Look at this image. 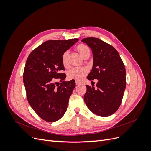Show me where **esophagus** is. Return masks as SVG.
<instances>
[{
	"label": "esophagus",
	"instance_id": "34e87169",
	"mask_svg": "<svg viewBox=\"0 0 151 151\" xmlns=\"http://www.w3.org/2000/svg\"><path fill=\"white\" fill-rule=\"evenodd\" d=\"M76 84L77 86L80 85V84H81V83H80L79 81H76Z\"/></svg>",
	"mask_w": 151,
	"mask_h": 151
}]
</instances>
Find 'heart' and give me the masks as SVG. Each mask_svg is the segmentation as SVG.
<instances>
[{"label":"heart","mask_w":151,"mask_h":151,"mask_svg":"<svg viewBox=\"0 0 151 151\" xmlns=\"http://www.w3.org/2000/svg\"><path fill=\"white\" fill-rule=\"evenodd\" d=\"M77 50L81 57L84 58L87 55L90 53V50L88 46L84 44H80L77 47ZM68 51H66L62 55V64L64 67L68 65ZM88 70L86 67H76L70 69L67 73L68 78L69 79H74L76 81H81L83 77L88 74Z\"/></svg>","instance_id":"obj_1"}]
</instances>
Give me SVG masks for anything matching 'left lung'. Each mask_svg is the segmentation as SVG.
<instances>
[{
    "label": "left lung",
    "instance_id": "left-lung-1",
    "mask_svg": "<svg viewBox=\"0 0 151 151\" xmlns=\"http://www.w3.org/2000/svg\"><path fill=\"white\" fill-rule=\"evenodd\" d=\"M92 50L93 65L87 78L98 80L96 87L86 85L87 106L99 116H109L120 107L126 88L125 65L116 50L96 38L81 40ZM93 82V81H92Z\"/></svg>",
    "mask_w": 151,
    "mask_h": 151
}]
</instances>
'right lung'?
Masks as SVG:
<instances>
[{"instance_id": "add662e5", "label": "right lung", "mask_w": 151, "mask_h": 151, "mask_svg": "<svg viewBox=\"0 0 151 151\" xmlns=\"http://www.w3.org/2000/svg\"><path fill=\"white\" fill-rule=\"evenodd\" d=\"M78 38L48 40L32 52L26 62L23 82L28 103L43 120H58L67 111L68 99L76 86L74 79L65 81L62 55ZM60 79V85L54 81Z\"/></svg>"}]
</instances>
